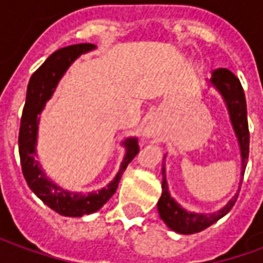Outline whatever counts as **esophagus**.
Returning a JSON list of instances; mask_svg holds the SVG:
<instances>
[{
    "label": "esophagus",
    "mask_w": 263,
    "mask_h": 263,
    "mask_svg": "<svg viewBox=\"0 0 263 263\" xmlns=\"http://www.w3.org/2000/svg\"><path fill=\"white\" fill-rule=\"evenodd\" d=\"M155 132H156V128H155L154 122H148L146 126H145V129H143V134H145V137H152L155 135Z\"/></svg>",
    "instance_id": "esophagus-1"
}]
</instances>
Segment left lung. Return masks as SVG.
Returning a JSON list of instances; mask_svg holds the SVG:
<instances>
[{
    "mask_svg": "<svg viewBox=\"0 0 263 263\" xmlns=\"http://www.w3.org/2000/svg\"><path fill=\"white\" fill-rule=\"evenodd\" d=\"M210 83L211 86L215 87V90H218L221 97L226 101L230 120H231L234 132L237 135L238 145L241 151V169H242L241 175L243 176L249 155V129L248 118H247V101H245L242 86L235 74L227 69H218L213 71V77ZM162 173H163V182H162V196L158 201V211L166 226L175 232L196 234V232L203 231L210 226H213L215 221L222 218L237 201L238 193L228 201L226 207H222L217 213L209 215L190 213L180 207V204H177L175 198L171 197L165 177V167L162 169Z\"/></svg>",
    "mask_w": 263,
    "mask_h": 263,
    "instance_id": "left-lung-1",
    "label": "left lung"
}]
</instances>
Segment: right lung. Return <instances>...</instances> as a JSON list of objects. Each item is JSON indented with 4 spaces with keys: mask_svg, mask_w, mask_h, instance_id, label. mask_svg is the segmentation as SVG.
I'll return each instance as SVG.
<instances>
[{
    "mask_svg": "<svg viewBox=\"0 0 263 263\" xmlns=\"http://www.w3.org/2000/svg\"><path fill=\"white\" fill-rule=\"evenodd\" d=\"M92 49L94 45L91 43H80V45L62 48L50 54L45 60V63L32 74L26 90V101L21 118L18 143H20L21 166L26 183L43 203L60 215H66V217H83L101 209L117 192L122 173L126 169L128 163L139 152V145L135 138L125 139L122 145L125 146L126 154L112 182L108 183L107 187L87 194L67 192L65 189L59 187L58 184H54L46 177L42 166L36 160L39 114L45 108L46 101L50 100L58 87V83L70 65L80 54L87 53Z\"/></svg>",
    "mask_w": 263,
    "mask_h": 263,
    "instance_id": "right-lung-1",
    "label": "right lung"
}]
</instances>
